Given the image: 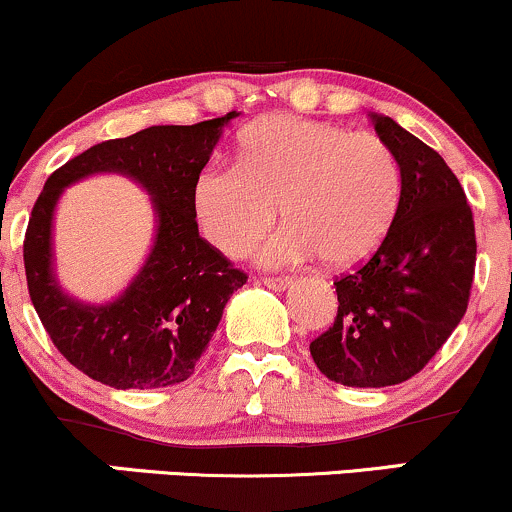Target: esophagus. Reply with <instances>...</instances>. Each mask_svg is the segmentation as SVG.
<instances>
[{"label":"esophagus","mask_w":512,"mask_h":512,"mask_svg":"<svg viewBox=\"0 0 512 512\" xmlns=\"http://www.w3.org/2000/svg\"><path fill=\"white\" fill-rule=\"evenodd\" d=\"M260 281L264 286H267V289H272V291H284L286 286L291 284L289 276H262Z\"/></svg>","instance_id":"obj_1"}]
</instances>
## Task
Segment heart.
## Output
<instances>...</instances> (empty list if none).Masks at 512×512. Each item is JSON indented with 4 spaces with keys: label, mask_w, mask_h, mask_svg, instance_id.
Instances as JSON below:
<instances>
[{
    "label": "heart",
    "mask_w": 512,
    "mask_h": 512,
    "mask_svg": "<svg viewBox=\"0 0 512 512\" xmlns=\"http://www.w3.org/2000/svg\"><path fill=\"white\" fill-rule=\"evenodd\" d=\"M195 216L214 248L243 257L279 219L289 226L260 250L281 267L322 255L337 269L385 243L402 204V166L373 132L274 115L240 139L238 158L216 156L192 187Z\"/></svg>",
    "instance_id": "obj_1"
}]
</instances>
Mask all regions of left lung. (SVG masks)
<instances>
[{
    "label": "left lung",
    "mask_w": 512,
    "mask_h": 512,
    "mask_svg": "<svg viewBox=\"0 0 512 512\" xmlns=\"http://www.w3.org/2000/svg\"><path fill=\"white\" fill-rule=\"evenodd\" d=\"M373 125L402 166V204L378 252L334 281V325L310 342L317 368L346 387L419 373L467 313L477 264L472 209L443 156L392 117Z\"/></svg>",
    "instance_id": "obj_1"
}]
</instances>
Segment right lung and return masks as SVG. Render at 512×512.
Returning <instances> with one entry per match:
<instances>
[{
	"label": "right lung",
	"mask_w": 512,
	"mask_h": 512,
	"mask_svg": "<svg viewBox=\"0 0 512 512\" xmlns=\"http://www.w3.org/2000/svg\"><path fill=\"white\" fill-rule=\"evenodd\" d=\"M236 110L197 125H158L101 142L57 168L33 204L23 240L28 293L52 344L88 378L115 390L168 387L195 373L233 291L248 274L199 236L192 187ZM93 172H122L152 195L157 240L113 304L67 297L51 272V216L63 187Z\"/></svg>",
	"instance_id": "right-lung-1"
}]
</instances>
